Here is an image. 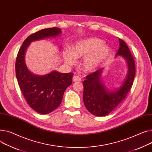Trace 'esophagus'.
I'll list each match as a JSON object with an SVG mask.
<instances>
[{
  "label": "esophagus",
  "mask_w": 152,
  "mask_h": 152,
  "mask_svg": "<svg viewBox=\"0 0 152 152\" xmlns=\"http://www.w3.org/2000/svg\"><path fill=\"white\" fill-rule=\"evenodd\" d=\"M73 79L74 82H77V81H80V80H81V78H80L78 76H74L73 77Z\"/></svg>",
  "instance_id": "34e87169"
}]
</instances>
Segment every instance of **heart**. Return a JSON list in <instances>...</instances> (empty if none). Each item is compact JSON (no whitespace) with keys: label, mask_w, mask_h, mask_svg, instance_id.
Here are the masks:
<instances>
[{"label":"heart","mask_w":152,"mask_h":152,"mask_svg":"<svg viewBox=\"0 0 152 152\" xmlns=\"http://www.w3.org/2000/svg\"><path fill=\"white\" fill-rule=\"evenodd\" d=\"M103 39L96 37L87 38L77 42L72 49L66 48L63 50V57L70 65L76 63V58H84L83 66L88 72L102 65L110 53L109 46L103 44Z\"/></svg>","instance_id":"1"}]
</instances>
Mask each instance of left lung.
Wrapping results in <instances>:
<instances>
[{
    "mask_svg": "<svg viewBox=\"0 0 152 152\" xmlns=\"http://www.w3.org/2000/svg\"><path fill=\"white\" fill-rule=\"evenodd\" d=\"M120 47L115 56H121L128 64V73L124 83L119 88L109 90L102 83L101 76L103 69L87 75L84 80V103L89 112L96 116H105L123 102L133 84L136 66L133 57L122 39H119Z\"/></svg>",
    "mask_w": 152,
    "mask_h": 152,
    "instance_id": "left-lung-1",
    "label": "left lung"
}]
</instances>
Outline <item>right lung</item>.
Here are the masks:
<instances>
[{
    "label": "right lung",
    "instance_id": "right-lung-1",
    "mask_svg": "<svg viewBox=\"0 0 152 152\" xmlns=\"http://www.w3.org/2000/svg\"><path fill=\"white\" fill-rule=\"evenodd\" d=\"M61 33L60 28L53 27L44 28L30 35L20 48L16 60V76L20 89L28 104L42 114L51 113L59 106L65 90L72 83L73 74L53 71L43 76L34 75L26 65L25 53L31 42L54 38Z\"/></svg>",
    "mask_w": 152,
    "mask_h": 152
}]
</instances>
